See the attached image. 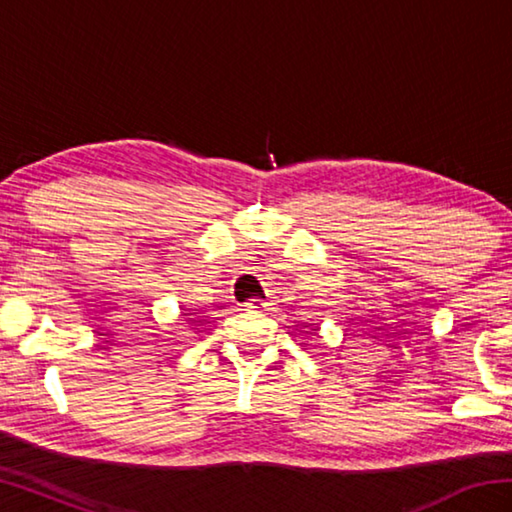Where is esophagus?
<instances>
[{"mask_svg": "<svg viewBox=\"0 0 512 512\" xmlns=\"http://www.w3.org/2000/svg\"><path fill=\"white\" fill-rule=\"evenodd\" d=\"M246 307H248L250 311H262V309L266 307V302H264L262 298H250V300L246 302Z\"/></svg>", "mask_w": 512, "mask_h": 512, "instance_id": "esophagus-1", "label": "esophagus"}]
</instances>
